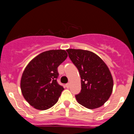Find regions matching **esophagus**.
<instances>
[{
	"label": "esophagus",
	"instance_id": "esophagus-1",
	"mask_svg": "<svg viewBox=\"0 0 134 134\" xmlns=\"http://www.w3.org/2000/svg\"><path fill=\"white\" fill-rule=\"evenodd\" d=\"M66 88H68L70 87V83H67L66 85Z\"/></svg>",
	"mask_w": 134,
	"mask_h": 134
}]
</instances>
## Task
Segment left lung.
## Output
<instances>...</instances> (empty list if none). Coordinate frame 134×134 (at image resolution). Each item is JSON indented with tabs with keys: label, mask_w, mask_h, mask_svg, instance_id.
<instances>
[{
	"label": "left lung",
	"mask_w": 134,
	"mask_h": 134,
	"mask_svg": "<svg viewBox=\"0 0 134 134\" xmlns=\"http://www.w3.org/2000/svg\"><path fill=\"white\" fill-rule=\"evenodd\" d=\"M70 59L79 70L81 91L75 97L88 109L102 106L113 91V78L108 67L97 54L83 49H67Z\"/></svg>",
	"instance_id": "left-lung-1"
}]
</instances>
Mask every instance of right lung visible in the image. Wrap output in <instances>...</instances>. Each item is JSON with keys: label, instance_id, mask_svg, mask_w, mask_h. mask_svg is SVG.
Instances as JSON below:
<instances>
[{"label": "right lung", "instance_id": "right-lung-1", "mask_svg": "<svg viewBox=\"0 0 134 134\" xmlns=\"http://www.w3.org/2000/svg\"><path fill=\"white\" fill-rule=\"evenodd\" d=\"M67 56L64 49H52L39 54L28 64L22 74L21 89L34 108L48 109L58 102L64 89L57 82L58 67Z\"/></svg>", "mask_w": 134, "mask_h": 134}]
</instances>
